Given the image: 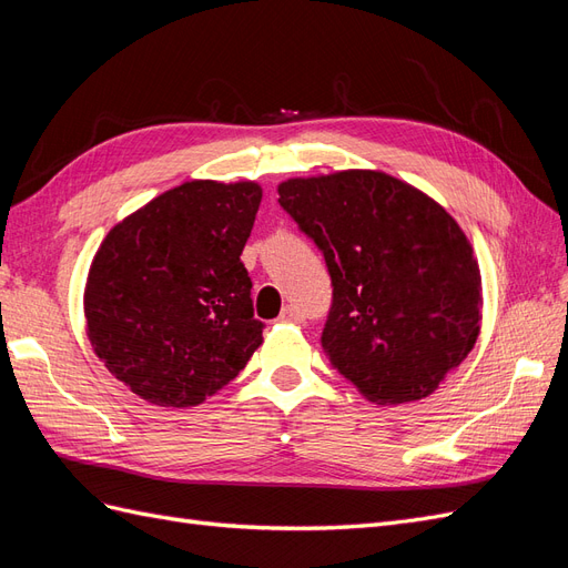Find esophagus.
Listing matches in <instances>:
<instances>
[{
  "instance_id": "1",
  "label": "esophagus",
  "mask_w": 568,
  "mask_h": 568,
  "mask_svg": "<svg viewBox=\"0 0 568 568\" xmlns=\"http://www.w3.org/2000/svg\"><path fill=\"white\" fill-rule=\"evenodd\" d=\"M280 320L282 322H298V320H303V313L298 311L296 305H288V307H284V311H282Z\"/></svg>"
}]
</instances>
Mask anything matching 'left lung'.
Segmentation results:
<instances>
[{"mask_svg": "<svg viewBox=\"0 0 568 568\" xmlns=\"http://www.w3.org/2000/svg\"><path fill=\"white\" fill-rule=\"evenodd\" d=\"M277 192L329 270L332 367L379 405L432 395L480 329V272L457 222L376 170L286 180Z\"/></svg>", "mask_w": 568, "mask_h": 568, "instance_id": "8db88e82", "label": "left lung"}]
</instances>
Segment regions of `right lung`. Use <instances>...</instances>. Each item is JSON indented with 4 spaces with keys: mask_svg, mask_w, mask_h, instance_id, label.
Returning <instances> with one entry per match:
<instances>
[{
    "mask_svg": "<svg viewBox=\"0 0 568 568\" xmlns=\"http://www.w3.org/2000/svg\"><path fill=\"white\" fill-rule=\"evenodd\" d=\"M263 189L184 182L115 225L99 246L84 317L101 363L140 398L203 403L263 343L239 261Z\"/></svg>",
    "mask_w": 568,
    "mask_h": 568,
    "instance_id": "right-lung-1",
    "label": "right lung"
}]
</instances>
